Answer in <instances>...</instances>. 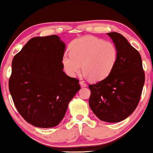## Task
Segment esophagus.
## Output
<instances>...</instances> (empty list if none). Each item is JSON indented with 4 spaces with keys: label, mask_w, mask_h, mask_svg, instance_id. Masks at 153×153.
I'll use <instances>...</instances> for the list:
<instances>
[{
    "label": "esophagus",
    "mask_w": 153,
    "mask_h": 153,
    "mask_svg": "<svg viewBox=\"0 0 153 153\" xmlns=\"http://www.w3.org/2000/svg\"><path fill=\"white\" fill-rule=\"evenodd\" d=\"M79 84H80L81 86H83V87H85V86H87L84 81H80V82H79Z\"/></svg>",
    "instance_id": "34e87169"
}]
</instances>
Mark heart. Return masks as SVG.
I'll return each mask as SVG.
<instances>
[{
	"instance_id": "b5f03b06",
	"label": "heart",
	"mask_w": 153,
	"mask_h": 153,
	"mask_svg": "<svg viewBox=\"0 0 153 153\" xmlns=\"http://www.w3.org/2000/svg\"><path fill=\"white\" fill-rule=\"evenodd\" d=\"M70 54L63 56L66 72L74 76L83 71L93 81H99L110 74L117 58V47L112 42L86 36L74 40L69 47Z\"/></svg>"
}]
</instances>
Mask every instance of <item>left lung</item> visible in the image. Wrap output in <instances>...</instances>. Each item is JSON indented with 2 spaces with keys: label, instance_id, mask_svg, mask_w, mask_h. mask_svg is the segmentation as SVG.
I'll return each mask as SVG.
<instances>
[{
  "label": "left lung",
  "instance_id": "obj_1",
  "mask_svg": "<svg viewBox=\"0 0 153 153\" xmlns=\"http://www.w3.org/2000/svg\"><path fill=\"white\" fill-rule=\"evenodd\" d=\"M117 49L115 65L106 78L88 85L89 106L100 120L119 122L131 115L137 106L145 82L140 53L117 32L108 33Z\"/></svg>",
  "mask_w": 153,
  "mask_h": 153
}]
</instances>
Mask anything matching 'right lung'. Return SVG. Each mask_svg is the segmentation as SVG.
Here are the masks:
<instances>
[{
	"mask_svg": "<svg viewBox=\"0 0 153 153\" xmlns=\"http://www.w3.org/2000/svg\"><path fill=\"white\" fill-rule=\"evenodd\" d=\"M65 49L58 36L35 37L13 58L9 89L18 113L34 126L58 125L80 89L78 79L63 71Z\"/></svg>",
	"mask_w": 153,
	"mask_h": 153,
	"instance_id": "add662e5",
	"label": "right lung"
}]
</instances>
